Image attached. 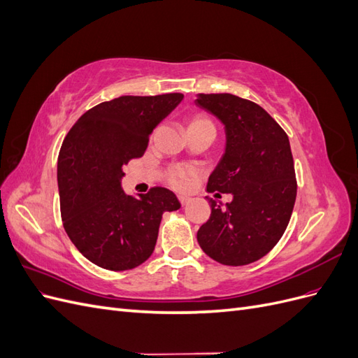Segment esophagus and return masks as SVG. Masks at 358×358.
Masks as SVG:
<instances>
[{
	"mask_svg": "<svg viewBox=\"0 0 358 358\" xmlns=\"http://www.w3.org/2000/svg\"><path fill=\"white\" fill-rule=\"evenodd\" d=\"M179 201L182 206H187L191 201V199L188 196H179Z\"/></svg>",
	"mask_w": 358,
	"mask_h": 358,
	"instance_id": "34e87169",
	"label": "esophagus"
}]
</instances>
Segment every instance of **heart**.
Here are the masks:
<instances>
[{"mask_svg":"<svg viewBox=\"0 0 358 358\" xmlns=\"http://www.w3.org/2000/svg\"><path fill=\"white\" fill-rule=\"evenodd\" d=\"M206 125H212V122L209 121L208 117L203 116V115H197V116H192L189 121H188V129L191 128H197V127H206ZM191 173V170H185V169H176L171 171V176L170 180L175 187H183L185 185V182L188 179V175Z\"/></svg>","mask_w":358,"mask_h":358,"instance_id":"heart-1","label":"heart"}]
</instances>
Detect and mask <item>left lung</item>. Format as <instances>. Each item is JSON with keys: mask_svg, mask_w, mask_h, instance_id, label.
<instances>
[{"mask_svg": "<svg viewBox=\"0 0 358 358\" xmlns=\"http://www.w3.org/2000/svg\"><path fill=\"white\" fill-rule=\"evenodd\" d=\"M196 104L225 129V149L209 176L208 191L233 194L208 199L212 213L200 227L203 252L225 266L264 257L282 237L297 196L288 136L262 106L233 94H199Z\"/></svg>", "mask_w": 358, "mask_h": 358, "instance_id": "8db88e82", "label": "left lung"}]
</instances>
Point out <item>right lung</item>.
Here are the masks:
<instances>
[{
  "label": "right lung",
  "mask_w": 358,
  "mask_h": 358,
  "mask_svg": "<svg viewBox=\"0 0 358 358\" xmlns=\"http://www.w3.org/2000/svg\"><path fill=\"white\" fill-rule=\"evenodd\" d=\"M183 94L122 95L83 113L58 157L61 216L70 241L91 263L122 272L152 255L164 212L180 208L175 192L150 188L138 197L121 187L122 167L143 157L149 136Z\"/></svg>",
  "instance_id": "1"
}]
</instances>
